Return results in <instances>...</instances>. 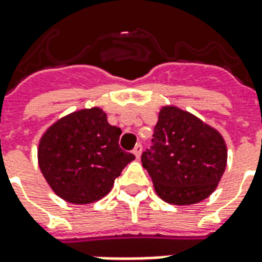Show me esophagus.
Masks as SVG:
<instances>
[{
  "instance_id": "obj_1",
  "label": "esophagus",
  "mask_w": 262,
  "mask_h": 262,
  "mask_svg": "<svg viewBox=\"0 0 262 262\" xmlns=\"http://www.w3.org/2000/svg\"><path fill=\"white\" fill-rule=\"evenodd\" d=\"M133 154L136 156V159H139V157H140V154H142V144H140V143L135 146V148H133Z\"/></svg>"
}]
</instances>
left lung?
<instances>
[{
	"instance_id": "obj_1",
	"label": "left lung",
	"mask_w": 262,
	"mask_h": 262,
	"mask_svg": "<svg viewBox=\"0 0 262 262\" xmlns=\"http://www.w3.org/2000/svg\"><path fill=\"white\" fill-rule=\"evenodd\" d=\"M151 143L143 151L142 164L163 201L192 205L216 189L225 172L227 148L213 127L182 109L164 106Z\"/></svg>"
}]
</instances>
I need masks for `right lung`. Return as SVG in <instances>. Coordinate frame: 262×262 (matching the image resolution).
<instances>
[{"label": "right lung", "instance_id": "add662e5", "mask_svg": "<svg viewBox=\"0 0 262 262\" xmlns=\"http://www.w3.org/2000/svg\"><path fill=\"white\" fill-rule=\"evenodd\" d=\"M122 130L101 108L81 109L49 127L37 159L46 181L61 199L75 205L99 201L135 156L119 147Z\"/></svg>", "mask_w": 262, "mask_h": 262}]
</instances>
